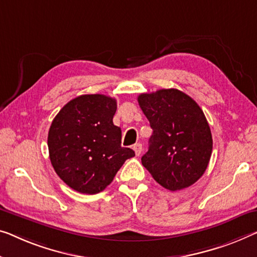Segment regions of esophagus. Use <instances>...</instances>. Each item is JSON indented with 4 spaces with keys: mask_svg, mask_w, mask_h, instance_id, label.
Here are the masks:
<instances>
[{
    "mask_svg": "<svg viewBox=\"0 0 257 257\" xmlns=\"http://www.w3.org/2000/svg\"><path fill=\"white\" fill-rule=\"evenodd\" d=\"M134 151H135V155L136 156H140L142 153V150H143V148H142V144L141 143H136L135 145L133 147Z\"/></svg>",
    "mask_w": 257,
    "mask_h": 257,
    "instance_id": "34e87169",
    "label": "esophagus"
}]
</instances>
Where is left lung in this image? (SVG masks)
Wrapping results in <instances>:
<instances>
[{"mask_svg":"<svg viewBox=\"0 0 257 257\" xmlns=\"http://www.w3.org/2000/svg\"><path fill=\"white\" fill-rule=\"evenodd\" d=\"M137 100L153 130L143 166L168 190L194 185L212 152L211 130L201 107L177 89L142 93Z\"/></svg>","mask_w":257,"mask_h":257,"instance_id":"left-lung-1","label":"left lung"}]
</instances>
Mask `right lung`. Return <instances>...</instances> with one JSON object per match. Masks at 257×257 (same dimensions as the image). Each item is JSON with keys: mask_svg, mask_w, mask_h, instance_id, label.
<instances>
[{"mask_svg": "<svg viewBox=\"0 0 257 257\" xmlns=\"http://www.w3.org/2000/svg\"><path fill=\"white\" fill-rule=\"evenodd\" d=\"M115 112L114 98L83 94L64 105L52 122L49 159L61 180L78 193H100L135 156L121 147V129L113 123Z\"/></svg>", "mask_w": 257, "mask_h": 257, "instance_id": "right-lung-1", "label": "right lung"}]
</instances>
